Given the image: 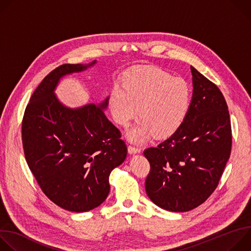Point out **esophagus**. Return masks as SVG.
Instances as JSON below:
<instances>
[{
	"instance_id": "1",
	"label": "esophagus",
	"mask_w": 251,
	"mask_h": 251,
	"mask_svg": "<svg viewBox=\"0 0 251 251\" xmlns=\"http://www.w3.org/2000/svg\"><path fill=\"white\" fill-rule=\"evenodd\" d=\"M128 152H129L130 154L140 153V152H141V148L135 147V146H132V145H129V146H128Z\"/></svg>"
}]
</instances>
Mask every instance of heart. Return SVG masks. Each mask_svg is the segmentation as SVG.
<instances>
[{"mask_svg":"<svg viewBox=\"0 0 251 251\" xmlns=\"http://www.w3.org/2000/svg\"><path fill=\"white\" fill-rule=\"evenodd\" d=\"M122 82L113 85L109 107L115 122L128 127L139 106L141 118L129 134L132 141L169 137L182 126L192 105V88L185 79L143 65L128 71Z\"/></svg>","mask_w":251,"mask_h":251,"instance_id":"heart-1","label":"heart"}]
</instances>
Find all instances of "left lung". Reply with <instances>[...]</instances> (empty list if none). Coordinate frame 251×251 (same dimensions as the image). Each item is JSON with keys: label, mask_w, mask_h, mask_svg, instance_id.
Here are the masks:
<instances>
[{"label": "left lung", "mask_w": 251, "mask_h": 251, "mask_svg": "<svg viewBox=\"0 0 251 251\" xmlns=\"http://www.w3.org/2000/svg\"><path fill=\"white\" fill-rule=\"evenodd\" d=\"M190 111L170 138L147 148L150 173L145 190L158 206L184 212L204 202L217 189L231 151V125L219 87L191 66Z\"/></svg>", "instance_id": "obj_1"}]
</instances>
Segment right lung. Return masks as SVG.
Wrapping results in <instances>:
<instances>
[{"instance_id": "obj_1", "label": "right lung", "mask_w": 251, "mask_h": 251, "mask_svg": "<svg viewBox=\"0 0 251 251\" xmlns=\"http://www.w3.org/2000/svg\"><path fill=\"white\" fill-rule=\"evenodd\" d=\"M96 61L61 64L32 93L22 123L26 163L45 195L58 206L83 212L100 205L110 191L109 175L127 156L120 130L100 105H62L53 91L59 79Z\"/></svg>"}]
</instances>
